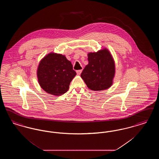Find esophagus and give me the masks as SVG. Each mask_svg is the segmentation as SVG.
Listing matches in <instances>:
<instances>
[{"label":"esophagus","instance_id":"obj_1","mask_svg":"<svg viewBox=\"0 0 159 159\" xmlns=\"http://www.w3.org/2000/svg\"><path fill=\"white\" fill-rule=\"evenodd\" d=\"M82 71V70H77V71H76V73H77V74L78 75H80L81 74Z\"/></svg>","mask_w":159,"mask_h":159}]
</instances>
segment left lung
Instances as JSON below:
<instances>
[{
    "mask_svg": "<svg viewBox=\"0 0 159 159\" xmlns=\"http://www.w3.org/2000/svg\"><path fill=\"white\" fill-rule=\"evenodd\" d=\"M88 57L89 63L80 75L88 88L92 91L109 88L115 74L114 61L110 52L104 49L97 52H90Z\"/></svg>",
    "mask_w": 159,
    "mask_h": 159,
    "instance_id": "8db88e82",
    "label": "left lung"
}]
</instances>
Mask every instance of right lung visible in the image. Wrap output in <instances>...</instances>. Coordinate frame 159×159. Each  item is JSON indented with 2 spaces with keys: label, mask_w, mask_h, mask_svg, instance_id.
<instances>
[{
  "label": "right lung",
  "mask_w": 159,
  "mask_h": 159,
  "mask_svg": "<svg viewBox=\"0 0 159 159\" xmlns=\"http://www.w3.org/2000/svg\"><path fill=\"white\" fill-rule=\"evenodd\" d=\"M37 75L39 83L44 91L60 96L68 91L76 73L64 55L50 53L40 62Z\"/></svg>",
  "instance_id": "1"
}]
</instances>
